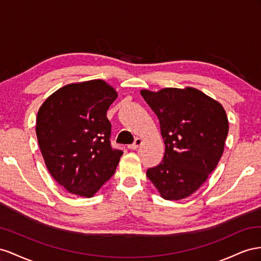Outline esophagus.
Wrapping results in <instances>:
<instances>
[{
  "instance_id": "34e87169",
  "label": "esophagus",
  "mask_w": 261,
  "mask_h": 261,
  "mask_svg": "<svg viewBox=\"0 0 261 261\" xmlns=\"http://www.w3.org/2000/svg\"><path fill=\"white\" fill-rule=\"evenodd\" d=\"M142 144V140H141L140 138H137L136 140H135V142H133V144H130L128 147L130 148V150H137V148Z\"/></svg>"
}]
</instances>
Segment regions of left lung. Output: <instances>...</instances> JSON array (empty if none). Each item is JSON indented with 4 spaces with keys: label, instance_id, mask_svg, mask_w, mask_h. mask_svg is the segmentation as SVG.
Returning a JSON list of instances; mask_svg holds the SVG:
<instances>
[{
    "label": "left lung",
    "instance_id": "1",
    "mask_svg": "<svg viewBox=\"0 0 261 261\" xmlns=\"http://www.w3.org/2000/svg\"><path fill=\"white\" fill-rule=\"evenodd\" d=\"M160 121L165 154L146 176L166 200L187 198L204 184L224 151L228 120L221 103L192 87L142 89Z\"/></svg>",
    "mask_w": 261,
    "mask_h": 261
}]
</instances>
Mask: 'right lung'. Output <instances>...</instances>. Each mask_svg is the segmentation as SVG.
Here are the masks:
<instances>
[{
    "label": "right lung",
    "instance_id": "obj_1",
    "mask_svg": "<svg viewBox=\"0 0 261 261\" xmlns=\"http://www.w3.org/2000/svg\"><path fill=\"white\" fill-rule=\"evenodd\" d=\"M117 92L102 80L72 83L44 100L36 135L56 181L70 193L91 198L115 174L123 154L110 145L107 110Z\"/></svg>",
    "mask_w": 261,
    "mask_h": 261
}]
</instances>
